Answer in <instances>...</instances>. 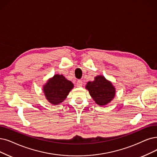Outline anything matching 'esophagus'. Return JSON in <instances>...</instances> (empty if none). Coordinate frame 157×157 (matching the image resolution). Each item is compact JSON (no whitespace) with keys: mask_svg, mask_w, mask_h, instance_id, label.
I'll return each mask as SVG.
<instances>
[{"mask_svg":"<svg viewBox=\"0 0 157 157\" xmlns=\"http://www.w3.org/2000/svg\"><path fill=\"white\" fill-rule=\"evenodd\" d=\"M82 84H83V82H82V80H78L77 81V86L78 87H82Z\"/></svg>","mask_w":157,"mask_h":157,"instance_id":"34e87169","label":"esophagus"}]
</instances>
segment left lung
Masks as SVG:
<instances>
[{"instance_id": "1", "label": "left lung", "mask_w": 157, "mask_h": 157, "mask_svg": "<svg viewBox=\"0 0 157 157\" xmlns=\"http://www.w3.org/2000/svg\"><path fill=\"white\" fill-rule=\"evenodd\" d=\"M86 89L95 103L99 105H105L109 103L115 96V88L110 81L102 75L95 77L93 82H88Z\"/></svg>"}]
</instances>
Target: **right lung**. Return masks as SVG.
I'll list each match as a JSON object with an SVG mask.
<instances>
[{
  "label": "right lung",
  "instance_id": "obj_1",
  "mask_svg": "<svg viewBox=\"0 0 157 157\" xmlns=\"http://www.w3.org/2000/svg\"><path fill=\"white\" fill-rule=\"evenodd\" d=\"M73 87L71 81L67 80L62 75L57 74L48 80L43 86V91L49 102L57 105L66 98Z\"/></svg>",
  "mask_w": 157,
  "mask_h": 157
}]
</instances>
